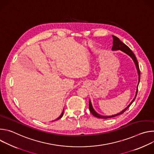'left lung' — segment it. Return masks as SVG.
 <instances>
[{"instance_id":"1","label":"left lung","mask_w":154,"mask_h":154,"mask_svg":"<svg viewBox=\"0 0 154 154\" xmlns=\"http://www.w3.org/2000/svg\"><path fill=\"white\" fill-rule=\"evenodd\" d=\"M113 36V47H112V50L113 51H118V50H121V51L124 52V53L127 54V55H128L131 58H132V60H134L135 64V66H136V68H137V71H138V85H137V91H136V94H135V97L134 98V99L132 100V101H131L130 104L125 108L122 111H121L120 113H118V114H116V115H112V116H102L99 113H97L93 107V105L91 104V100H90L89 101V109L90 110L91 112V113H92V115L93 116H94L96 118H102V119H107V118H113V117H115L116 116H118V115H122L123 113H124L127 109L129 108V106L131 105V103H132L136 97H137V93H138V85H139V83H140V68H139V64H138V61L137 60V58L135 55V54L133 53V52L131 51L130 50V49L127 46L125 45L124 43H123L118 37L114 36V35H112Z\"/></svg>"}]
</instances>
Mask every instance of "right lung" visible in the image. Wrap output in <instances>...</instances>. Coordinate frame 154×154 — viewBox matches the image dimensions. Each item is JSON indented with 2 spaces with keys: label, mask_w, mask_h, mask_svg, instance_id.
Listing matches in <instances>:
<instances>
[{
  "label": "right lung",
  "mask_w": 154,
  "mask_h": 154,
  "mask_svg": "<svg viewBox=\"0 0 154 154\" xmlns=\"http://www.w3.org/2000/svg\"><path fill=\"white\" fill-rule=\"evenodd\" d=\"M63 113H64V109H63V112L61 113V114L60 115V116L57 118V119H56L55 120H54V121H57V120H58V119H60L61 118H62V116H63Z\"/></svg>",
  "instance_id": "right-lung-1"
}]
</instances>
